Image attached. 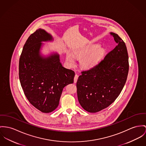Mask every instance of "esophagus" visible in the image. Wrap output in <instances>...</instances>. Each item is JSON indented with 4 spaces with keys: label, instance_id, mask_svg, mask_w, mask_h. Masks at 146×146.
I'll return each instance as SVG.
<instances>
[{
    "label": "esophagus",
    "instance_id": "obj_1",
    "mask_svg": "<svg viewBox=\"0 0 146 146\" xmlns=\"http://www.w3.org/2000/svg\"><path fill=\"white\" fill-rule=\"evenodd\" d=\"M78 78V76L77 74H76L75 76H74V82L76 83L77 81V79Z\"/></svg>",
    "mask_w": 146,
    "mask_h": 146
}]
</instances>
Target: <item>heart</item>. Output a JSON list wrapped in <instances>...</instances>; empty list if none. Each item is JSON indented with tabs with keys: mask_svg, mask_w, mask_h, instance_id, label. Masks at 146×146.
Returning a JSON list of instances; mask_svg holds the SVG:
<instances>
[{
	"mask_svg": "<svg viewBox=\"0 0 146 146\" xmlns=\"http://www.w3.org/2000/svg\"><path fill=\"white\" fill-rule=\"evenodd\" d=\"M73 53L76 56L80 58L79 63L82 67L90 69L96 66L103 59L106 50L102 47H100L99 44H92L76 49ZM66 58L70 65L74 64L76 59L72 53L68 52Z\"/></svg>",
	"mask_w": 146,
	"mask_h": 146,
	"instance_id": "1",
	"label": "heart"
}]
</instances>
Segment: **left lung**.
Instances as JSON below:
<instances>
[{"instance_id":"8db88e82","label":"left lung","mask_w":146,"mask_h":146,"mask_svg":"<svg viewBox=\"0 0 146 146\" xmlns=\"http://www.w3.org/2000/svg\"><path fill=\"white\" fill-rule=\"evenodd\" d=\"M110 34L117 46L99 64L82 71L77 82L79 102L88 112H98L111 105L121 93L127 78L129 62L126 45L118 34Z\"/></svg>"}]
</instances>
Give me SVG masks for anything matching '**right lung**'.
I'll return each instance as SVG.
<instances>
[{"label":"right lung","instance_id":"add662e5","mask_svg":"<svg viewBox=\"0 0 146 146\" xmlns=\"http://www.w3.org/2000/svg\"><path fill=\"white\" fill-rule=\"evenodd\" d=\"M53 40L50 34L39 29L32 34L23 48L19 63V77L28 100L42 112L56 110L64 87L73 83L74 72L62 66L58 53L40 54L42 42Z\"/></svg>","mask_w":146,"mask_h":146}]
</instances>
